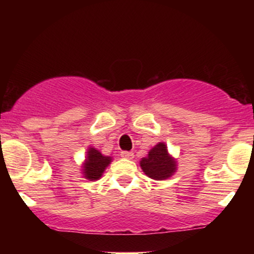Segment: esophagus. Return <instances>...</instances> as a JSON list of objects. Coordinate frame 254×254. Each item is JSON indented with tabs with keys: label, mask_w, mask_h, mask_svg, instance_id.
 I'll return each instance as SVG.
<instances>
[{
	"label": "esophagus",
	"mask_w": 254,
	"mask_h": 254,
	"mask_svg": "<svg viewBox=\"0 0 254 254\" xmlns=\"http://www.w3.org/2000/svg\"><path fill=\"white\" fill-rule=\"evenodd\" d=\"M121 156L124 157V159H133V153H131V151H122L121 153Z\"/></svg>",
	"instance_id": "esophagus-1"
}]
</instances>
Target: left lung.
<instances>
[{
	"label": "left lung",
	"instance_id": "1",
	"mask_svg": "<svg viewBox=\"0 0 254 254\" xmlns=\"http://www.w3.org/2000/svg\"><path fill=\"white\" fill-rule=\"evenodd\" d=\"M142 171L147 177L154 180L168 179L178 170L177 159L168 153L167 144L159 142L148 151V155L139 161Z\"/></svg>",
	"mask_w": 254,
	"mask_h": 254
}]
</instances>
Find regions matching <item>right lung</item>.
I'll return each instance as SVG.
<instances>
[{
    "label": "right lung",
    "mask_w": 254,
    "mask_h": 254,
    "mask_svg": "<svg viewBox=\"0 0 254 254\" xmlns=\"http://www.w3.org/2000/svg\"><path fill=\"white\" fill-rule=\"evenodd\" d=\"M111 162H112V157L101 154L97 148L89 147L87 149L86 159H84L82 167H81L84 179L89 180V182L99 180Z\"/></svg>",
    "instance_id": "right-lung-1"
}]
</instances>
